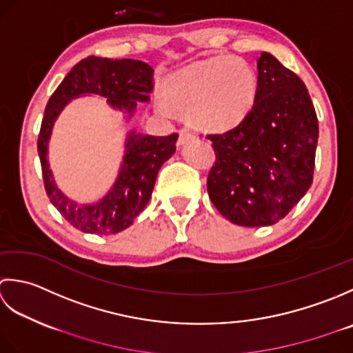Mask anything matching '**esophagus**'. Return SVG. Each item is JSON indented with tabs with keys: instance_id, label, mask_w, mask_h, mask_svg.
I'll return each instance as SVG.
<instances>
[{
	"instance_id": "34e87169",
	"label": "esophagus",
	"mask_w": 353,
	"mask_h": 353,
	"mask_svg": "<svg viewBox=\"0 0 353 353\" xmlns=\"http://www.w3.org/2000/svg\"><path fill=\"white\" fill-rule=\"evenodd\" d=\"M193 137V134L189 131V129H185V128H183L181 131H179V139H178V146H183V145H185L187 141H189L190 139Z\"/></svg>"
}]
</instances>
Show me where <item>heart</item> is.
Masks as SVG:
<instances>
[{"instance_id":"obj_1","label":"heart","mask_w":353,"mask_h":353,"mask_svg":"<svg viewBox=\"0 0 353 353\" xmlns=\"http://www.w3.org/2000/svg\"><path fill=\"white\" fill-rule=\"evenodd\" d=\"M257 92L259 76L253 65L232 54L193 62L163 83V94L170 105L187 111L190 123L203 131H225L239 125L253 110ZM167 103L155 99L160 112L169 111Z\"/></svg>"}]
</instances>
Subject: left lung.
I'll return each mask as SVG.
<instances>
[{
	"label": "left lung",
	"instance_id": "obj_1",
	"mask_svg": "<svg viewBox=\"0 0 353 353\" xmlns=\"http://www.w3.org/2000/svg\"><path fill=\"white\" fill-rule=\"evenodd\" d=\"M259 92L239 125L212 140L216 163L207 178L213 205L243 227L283 219L312 184L319 120L301 79L274 56L257 59Z\"/></svg>",
	"mask_w": 353,
	"mask_h": 353
}]
</instances>
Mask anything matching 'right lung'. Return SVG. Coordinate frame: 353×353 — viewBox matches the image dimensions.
Returning <instances> with one entry per match:
<instances>
[{
	"label": "right lung",
	"instance_id": "add662e5",
	"mask_svg": "<svg viewBox=\"0 0 353 353\" xmlns=\"http://www.w3.org/2000/svg\"><path fill=\"white\" fill-rule=\"evenodd\" d=\"M152 77L154 70L146 62L88 56L71 68L46 106L38 139L46 192L62 216L83 233L116 234L132 224L149 203L158 170L175 154L178 134L155 137L129 131L111 189L96 203L77 204L61 192L50 169L48 143L54 121L71 100L82 96L103 97L111 108L123 112L126 120L132 119L139 102H149Z\"/></svg>",
	"mask_w": 353,
	"mask_h": 353
}]
</instances>
